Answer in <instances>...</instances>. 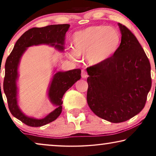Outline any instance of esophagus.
Returning <instances> with one entry per match:
<instances>
[{
	"instance_id": "1",
	"label": "esophagus",
	"mask_w": 156,
	"mask_h": 156,
	"mask_svg": "<svg viewBox=\"0 0 156 156\" xmlns=\"http://www.w3.org/2000/svg\"><path fill=\"white\" fill-rule=\"evenodd\" d=\"M87 76H88V74H87V72L84 71V70H82V77L84 79H86Z\"/></svg>"
}]
</instances>
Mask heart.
<instances>
[{
    "instance_id": "heart-1",
    "label": "heart",
    "mask_w": 156,
    "mask_h": 156,
    "mask_svg": "<svg viewBox=\"0 0 156 156\" xmlns=\"http://www.w3.org/2000/svg\"><path fill=\"white\" fill-rule=\"evenodd\" d=\"M121 34L114 27L104 25H93L73 35L74 50H70V58L86 55L92 65H99L112 57L121 43Z\"/></svg>"
}]
</instances>
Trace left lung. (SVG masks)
Instances as JSON below:
<instances>
[{
	"label": "left lung",
	"instance_id": "8db88e82",
	"mask_svg": "<svg viewBox=\"0 0 156 156\" xmlns=\"http://www.w3.org/2000/svg\"><path fill=\"white\" fill-rule=\"evenodd\" d=\"M121 41L112 57L87 67V99L100 118L121 123L141 112L151 88V65L136 36L119 23Z\"/></svg>",
	"mask_w": 156,
	"mask_h": 156
}]
</instances>
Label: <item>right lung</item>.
I'll return each mask as SVG.
<instances>
[{
  "label": "right lung",
  "mask_w": 156,
  "mask_h": 156,
  "mask_svg": "<svg viewBox=\"0 0 156 156\" xmlns=\"http://www.w3.org/2000/svg\"><path fill=\"white\" fill-rule=\"evenodd\" d=\"M69 24L51 25L43 27H33L23 33L17 40L11 53L6 59L3 91L6 96L8 108L13 116L29 126L39 127L55 121L62 112L64 94L81 79V69H74L67 72H57L53 75L48 90V97L51 103L57 106L55 109L43 119L29 117L21 112L18 104V65L21 57L27 48L45 44L55 47L61 52L64 51L65 34L69 28Z\"/></svg>",
  "instance_id": "1"
}]
</instances>
